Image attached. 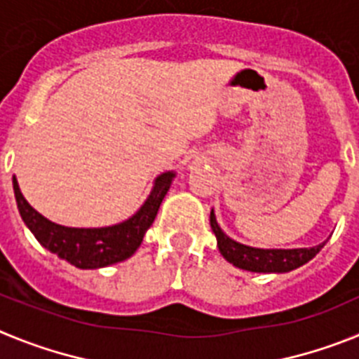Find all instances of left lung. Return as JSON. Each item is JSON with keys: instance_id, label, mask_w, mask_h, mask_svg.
I'll return each mask as SVG.
<instances>
[{"instance_id": "1", "label": "left lung", "mask_w": 359, "mask_h": 359, "mask_svg": "<svg viewBox=\"0 0 359 359\" xmlns=\"http://www.w3.org/2000/svg\"><path fill=\"white\" fill-rule=\"evenodd\" d=\"M210 226L217 237L221 255L237 268L257 271V273H286L291 269L300 268L302 264L309 262L325 244L322 243L318 246H313V248L294 250H261L244 246V244L236 243L233 239L224 236V231L219 228L217 221H215L214 210L210 212Z\"/></svg>"}]
</instances>
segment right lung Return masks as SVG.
<instances>
[{"instance_id":"obj_1","label":"right lung","mask_w":359,"mask_h":359,"mask_svg":"<svg viewBox=\"0 0 359 359\" xmlns=\"http://www.w3.org/2000/svg\"><path fill=\"white\" fill-rule=\"evenodd\" d=\"M172 177V172L161 174L144 207L126 223L107 228H68L52 223L28 205L15 177L12 183L19 214L44 248L77 268L93 269L126 261L136 252L144 241V233L156 217Z\"/></svg>"}]
</instances>
